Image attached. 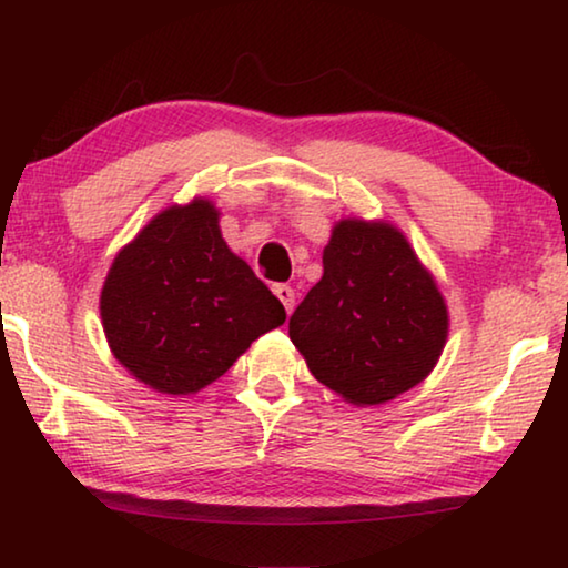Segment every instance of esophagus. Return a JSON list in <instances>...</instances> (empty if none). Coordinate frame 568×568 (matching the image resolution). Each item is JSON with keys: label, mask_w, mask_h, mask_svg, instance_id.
I'll list each match as a JSON object with an SVG mask.
<instances>
[{"label": "esophagus", "mask_w": 568, "mask_h": 568, "mask_svg": "<svg viewBox=\"0 0 568 568\" xmlns=\"http://www.w3.org/2000/svg\"><path fill=\"white\" fill-rule=\"evenodd\" d=\"M271 292L276 294V300L284 304L286 312L294 310V290L290 284H274V286H271Z\"/></svg>", "instance_id": "obj_1"}]
</instances>
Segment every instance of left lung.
Returning a JSON list of instances; mask_svg holds the SVG:
<instances>
[{"mask_svg":"<svg viewBox=\"0 0 568 568\" xmlns=\"http://www.w3.org/2000/svg\"><path fill=\"white\" fill-rule=\"evenodd\" d=\"M323 268L290 317L312 376L358 407L420 384L448 341V307L407 235L386 220L343 217Z\"/></svg>","mask_w":568,"mask_h":568,"instance_id":"left-lung-1","label":"left lung"}]
</instances>
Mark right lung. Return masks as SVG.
<instances>
[{
    "instance_id": "right-lung-1",
    "label": "right lung",
    "mask_w": 568,
    "mask_h": 568,
    "mask_svg": "<svg viewBox=\"0 0 568 568\" xmlns=\"http://www.w3.org/2000/svg\"><path fill=\"white\" fill-rule=\"evenodd\" d=\"M110 351L138 382L186 397L217 382L286 312L220 233L204 196L161 210L114 256L100 297Z\"/></svg>"
}]
</instances>
